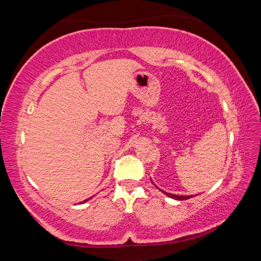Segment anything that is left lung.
<instances>
[{
    "mask_svg": "<svg viewBox=\"0 0 261 261\" xmlns=\"http://www.w3.org/2000/svg\"><path fill=\"white\" fill-rule=\"evenodd\" d=\"M165 194H167L168 197L173 198V199H176V200H187V199H190V198H192V196H176V194H171V193H167L165 191H162Z\"/></svg>",
    "mask_w": 261,
    "mask_h": 261,
    "instance_id": "1",
    "label": "left lung"
}]
</instances>
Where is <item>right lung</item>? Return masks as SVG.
Listing matches in <instances>:
<instances>
[{"instance_id": "obj_1", "label": "right lung", "mask_w": 261, "mask_h": 261, "mask_svg": "<svg viewBox=\"0 0 261 261\" xmlns=\"http://www.w3.org/2000/svg\"><path fill=\"white\" fill-rule=\"evenodd\" d=\"M85 201H87V199H86V200H84V202H85Z\"/></svg>"}]
</instances>
